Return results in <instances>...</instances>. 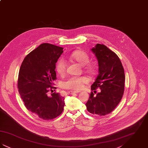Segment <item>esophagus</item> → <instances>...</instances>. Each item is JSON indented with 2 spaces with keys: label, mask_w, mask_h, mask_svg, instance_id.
Returning a JSON list of instances; mask_svg holds the SVG:
<instances>
[{
  "label": "esophagus",
  "mask_w": 148,
  "mask_h": 148,
  "mask_svg": "<svg viewBox=\"0 0 148 148\" xmlns=\"http://www.w3.org/2000/svg\"><path fill=\"white\" fill-rule=\"evenodd\" d=\"M78 92H75V91H69L68 92V93L69 94H75V93H77Z\"/></svg>",
  "instance_id": "esophagus-1"
}]
</instances>
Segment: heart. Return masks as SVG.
Listing matches in <instances>:
<instances>
[{"label": "heart", "instance_id": "1", "mask_svg": "<svg viewBox=\"0 0 148 148\" xmlns=\"http://www.w3.org/2000/svg\"><path fill=\"white\" fill-rule=\"evenodd\" d=\"M71 58L77 62L81 66H84V70L89 74H94L95 72V66L90 62L89 55L82 50H77L74 51L71 54ZM56 72L60 75H63L66 71V63L63 59H59L56 64ZM89 83L88 78L85 77H69L64 81L62 84V87L65 89L73 90H80L82 89L85 84Z\"/></svg>", "mask_w": 148, "mask_h": 148}]
</instances>
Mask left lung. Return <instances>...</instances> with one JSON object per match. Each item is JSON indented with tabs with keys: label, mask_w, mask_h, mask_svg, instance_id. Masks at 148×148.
Listing matches in <instances>:
<instances>
[{
	"label": "left lung",
	"mask_w": 148,
	"mask_h": 148,
	"mask_svg": "<svg viewBox=\"0 0 148 148\" xmlns=\"http://www.w3.org/2000/svg\"><path fill=\"white\" fill-rule=\"evenodd\" d=\"M98 62V75L92 85V90L99 88L96 95L92 92L86 106L89 113L106 115L119 104L124 91L125 74L118 56L103 44L91 49ZM95 93V92H94Z\"/></svg>",
	"instance_id": "8db88e82"
}]
</instances>
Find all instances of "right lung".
<instances>
[{
    "label": "right lung",
    "instance_id": "add662e5",
    "mask_svg": "<svg viewBox=\"0 0 148 148\" xmlns=\"http://www.w3.org/2000/svg\"><path fill=\"white\" fill-rule=\"evenodd\" d=\"M60 47L43 43L24 58L19 72L18 88L24 105L43 120L56 118L63 111L64 98L59 93L50 90L56 79V64L63 53Z\"/></svg>",
    "mask_w": 148,
    "mask_h": 148
}]
</instances>
